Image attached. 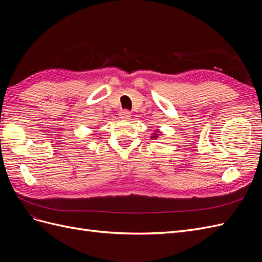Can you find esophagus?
Listing matches in <instances>:
<instances>
[{
    "label": "esophagus",
    "mask_w": 262,
    "mask_h": 262,
    "mask_svg": "<svg viewBox=\"0 0 262 262\" xmlns=\"http://www.w3.org/2000/svg\"><path fill=\"white\" fill-rule=\"evenodd\" d=\"M119 116H120V118L123 119V120H128V119H130L131 117V113L129 110H122V112L119 114Z\"/></svg>",
    "instance_id": "34e87169"
}]
</instances>
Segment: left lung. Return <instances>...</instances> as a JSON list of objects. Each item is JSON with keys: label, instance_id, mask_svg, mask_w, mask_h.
<instances>
[{"label": "left lung", "instance_id": "8db88e82", "mask_svg": "<svg viewBox=\"0 0 262 262\" xmlns=\"http://www.w3.org/2000/svg\"><path fill=\"white\" fill-rule=\"evenodd\" d=\"M158 133H160V131H156V133L153 134V136L150 137V138H152V139H157L158 138Z\"/></svg>", "mask_w": 262, "mask_h": 262}]
</instances>
